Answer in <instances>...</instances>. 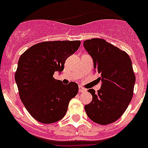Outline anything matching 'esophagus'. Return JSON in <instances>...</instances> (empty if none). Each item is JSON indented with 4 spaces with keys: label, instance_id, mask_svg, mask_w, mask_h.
Here are the masks:
<instances>
[{
    "label": "esophagus",
    "instance_id": "obj_1",
    "mask_svg": "<svg viewBox=\"0 0 148 148\" xmlns=\"http://www.w3.org/2000/svg\"><path fill=\"white\" fill-rule=\"evenodd\" d=\"M78 91H79V92H86L87 90H86V89L82 87V86H79V87H78Z\"/></svg>",
    "mask_w": 148,
    "mask_h": 148
}]
</instances>
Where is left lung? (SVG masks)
Here are the masks:
<instances>
[{
    "label": "left lung",
    "mask_w": 148,
    "mask_h": 148,
    "mask_svg": "<svg viewBox=\"0 0 148 148\" xmlns=\"http://www.w3.org/2000/svg\"><path fill=\"white\" fill-rule=\"evenodd\" d=\"M84 47L92 57L94 70L101 75V82L98 93L88 90L92 100L84 109L92 121L108 125L122 116L133 97L136 77L131 60L125 51L104 39L86 40Z\"/></svg>",
    "instance_id": "1"
}]
</instances>
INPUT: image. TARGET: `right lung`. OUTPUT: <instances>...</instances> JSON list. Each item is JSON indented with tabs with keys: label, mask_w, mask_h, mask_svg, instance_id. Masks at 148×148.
Wrapping results in <instances>:
<instances>
[{
	"label": "right lung",
	"mask_w": 148,
	"mask_h": 148,
	"mask_svg": "<svg viewBox=\"0 0 148 148\" xmlns=\"http://www.w3.org/2000/svg\"><path fill=\"white\" fill-rule=\"evenodd\" d=\"M80 40H55L32 46L21 56L15 79L21 100L39 122L51 124L65 116L70 101L77 95L75 82L64 84L53 78L65 61L76 52Z\"/></svg>",
	"instance_id": "right-lung-1"
}]
</instances>
